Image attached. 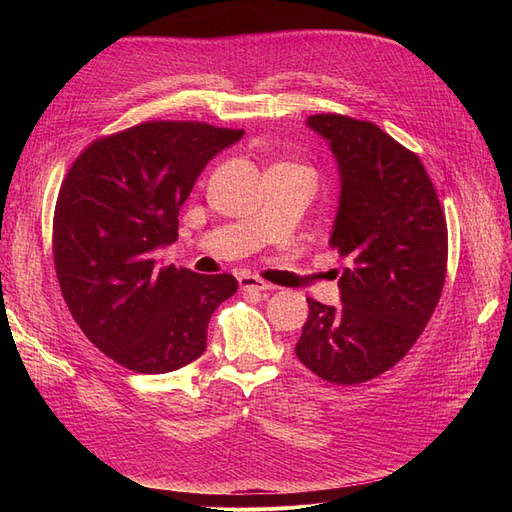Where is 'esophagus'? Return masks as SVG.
I'll return each mask as SVG.
<instances>
[{"label": "esophagus", "mask_w": 512, "mask_h": 512, "mask_svg": "<svg viewBox=\"0 0 512 512\" xmlns=\"http://www.w3.org/2000/svg\"><path fill=\"white\" fill-rule=\"evenodd\" d=\"M239 286L243 290H254V292H269V290H273L271 284L258 280V277H254V275H239Z\"/></svg>", "instance_id": "esophagus-1"}]
</instances>
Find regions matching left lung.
Masks as SVG:
<instances>
[{
  "label": "left lung",
  "mask_w": 512,
  "mask_h": 512,
  "mask_svg": "<svg viewBox=\"0 0 512 512\" xmlns=\"http://www.w3.org/2000/svg\"><path fill=\"white\" fill-rule=\"evenodd\" d=\"M307 128L337 162L329 245L350 265L342 305L307 299L294 352L322 380L359 384L404 359L427 327L446 277V220L421 160L374 123L314 115Z\"/></svg>",
  "instance_id": "8db88e82"
}]
</instances>
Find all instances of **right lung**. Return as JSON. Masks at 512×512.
Wrapping results in <instances>:
<instances>
[{
  "mask_svg": "<svg viewBox=\"0 0 512 512\" xmlns=\"http://www.w3.org/2000/svg\"><path fill=\"white\" fill-rule=\"evenodd\" d=\"M243 130L151 121L91 143L64 179L53 220L61 294L98 350L136 374H168L207 350L232 275L160 267L205 166Z\"/></svg>",
  "mask_w": 512,
  "mask_h": 512,
  "instance_id": "right-lung-1",
  "label": "right lung"
}]
</instances>
